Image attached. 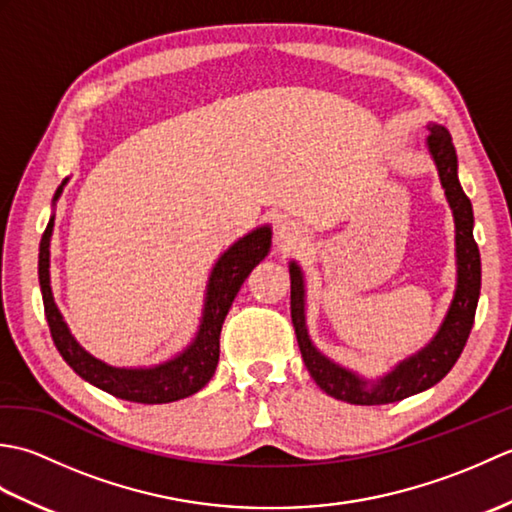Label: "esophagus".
<instances>
[{
  "mask_svg": "<svg viewBox=\"0 0 512 512\" xmlns=\"http://www.w3.org/2000/svg\"><path fill=\"white\" fill-rule=\"evenodd\" d=\"M279 237L281 239H286L288 244H292V242H297V239L301 237V228H299V224H295V222H290V220H286V222H281V226H279Z\"/></svg>",
  "mask_w": 512,
  "mask_h": 512,
  "instance_id": "34e87169",
  "label": "esophagus"
}]
</instances>
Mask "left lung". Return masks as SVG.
Returning a JSON list of instances; mask_svg holds the SVG:
<instances>
[{"instance_id": "1", "label": "left lung", "mask_w": 512, "mask_h": 512, "mask_svg": "<svg viewBox=\"0 0 512 512\" xmlns=\"http://www.w3.org/2000/svg\"><path fill=\"white\" fill-rule=\"evenodd\" d=\"M429 129V151L436 160L440 182L455 217V253H458V288H455L449 314L436 339L422 352L400 363L394 372L380 378L378 383H367V380L328 361L310 343L306 314H303V275L295 262L290 264V314L303 363H306L314 383L325 394L350 402V405H387V402L402 400L440 383L460 358L473 328L482 286L480 248H477L473 237V206L458 180V156H455L451 134L440 125H431Z\"/></svg>"}]
</instances>
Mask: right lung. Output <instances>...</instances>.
<instances>
[{
	"label": "right lung",
	"mask_w": 512,
	"mask_h": 512,
	"mask_svg": "<svg viewBox=\"0 0 512 512\" xmlns=\"http://www.w3.org/2000/svg\"><path fill=\"white\" fill-rule=\"evenodd\" d=\"M65 184V182H63ZM63 184L54 193V200L63 191ZM54 217L43 231L39 244V286L43 297V310H46L48 328L52 341L57 345L63 361L68 363L83 380L99 387L107 394L123 398L129 402H143V405H160V402H173L187 398L200 391L215 374L217 361H220V332L228 308L235 295L270 248V228H257L239 239L215 264L209 288H206V303L198 336L180 356L171 358L169 363L149 369H121L105 365L99 358L88 354L74 341L68 325L63 323L57 306H54L50 290V235Z\"/></svg>",
	"instance_id": "add662e5"
}]
</instances>
